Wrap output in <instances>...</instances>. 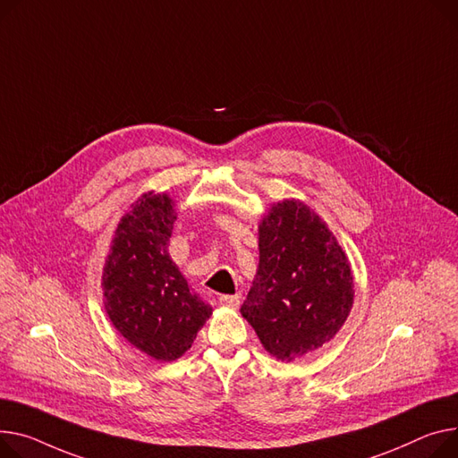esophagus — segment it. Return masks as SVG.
Segmentation results:
<instances>
[{
	"instance_id": "esophagus-1",
	"label": "esophagus",
	"mask_w": 458,
	"mask_h": 458,
	"mask_svg": "<svg viewBox=\"0 0 458 458\" xmlns=\"http://www.w3.org/2000/svg\"><path fill=\"white\" fill-rule=\"evenodd\" d=\"M219 303L225 308H239V294H221L219 296Z\"/></svg>"
}]
</instances>
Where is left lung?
Masks as SVG:
<instances>
[{
	"label": "left lung",
	"mask_w": 458,
	"mask_h": 458,
	"mask_svg": "<svg viewBox=\"0 0 458 458\" xmlns=\"http://www.w3.org/2000/svg\"><path fill=\"white\" fill-rule=\"evenodd\" d=\"M352 303L350 263L327 226L298 200L274 206L259 225V267L241 306L265 350L293 360L320 348Z\"/></svg>",
	"instance_id": "obj_1"
}]
</instances>
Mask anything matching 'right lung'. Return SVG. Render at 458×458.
I'll return each mask as SVG.
<instances>
[{
    "instance_id": "obj_1",
    "label": "right lung",
    "mask_w": 458,
    "mask_h": 458,
    "mask_svg": "<svg viewBox=\"0 0 458 458\" xmlns=\"http://www.w3.org/2000/svg\"><path fill=\"white\" fill-rule=\"evenodd\" d=\"M174 219L167 195H143L121 219L103 272L112 324L157 360H174L190 350L211 315L169 258Z\"/></svg>"
}]
</instances>
